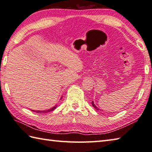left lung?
I'll use <instances>...</instances> for the list:
<instances>
[{
  "mask_svg": "<svg viewBox=\"0 0 152 152\" xmlns=\"http://www.w3.org/2000/svg\"><path fill=\"white\" fill-rule=\"evenodd\" d=\"M91 103H92V105H93V106H94V107L95 109H96L97 110H99V109H98V108L97 107H96V105H95V104L94 103V102H91Z\"/></svg>",
  "mask_w": 152,
  "mask_h": 152,
  "instance_id": "1",
  "label": "left lung"
}]
</instances>
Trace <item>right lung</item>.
<instances>
[{"mask_svg": "<svg viewBox=\"0 0 152 152\" xmlns=\"http://www.w3.org/2000/svg\"><path fill=\"white\" fill-rule=\"evenodd\" d=\"M56 108V105H55V107H53L51 109H48V110H45V111H34V110H31L32 111L35 112V113H47V112H50V111H53V110H55Z\"/></svg>", "mask_w": 152, "mask_h": 152, "instance_id": "obj_1", "label": "right lung"}]
</instances>
